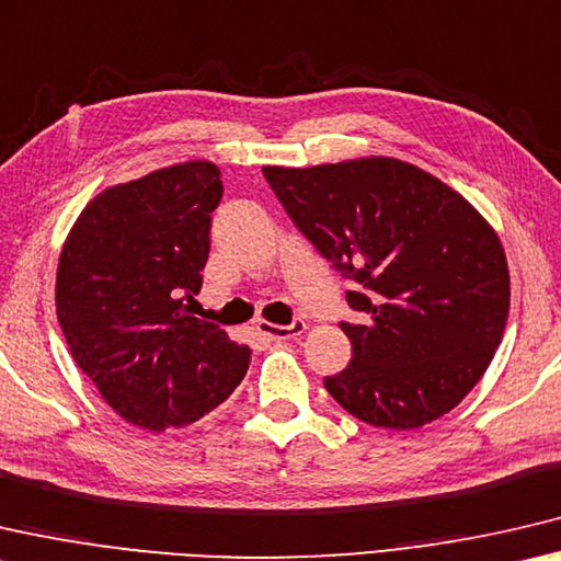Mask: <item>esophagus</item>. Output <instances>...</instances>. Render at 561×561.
I'll return each mask as SVG.
<instances>
[{"label": "esophagus", "mask_w": 561, "mask_h": 561, "mask_svg": "<svg viewBox=\"0 0 561 561\" xmlns=\"http://www.w3.org/2000/svg\"><path fill=\"white\" fill-rule=\"evenodd\" d=\"M259 330L263 335H268L271 341H290V337H298L306 330V320L296 318L290 325H273L268 320H259Z\"/></svg>", "instance_id": "esophagus-1"}]
</instances>
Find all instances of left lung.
<instances>
[{
    "instance_id": "8db88e82",
    "label": "left lung",
    "mask_w": 561,
    "mask_h": 561,
    "mask_svg": "<svg viewBox=\"0 0 561 561\" xmlns=\"http://www.w3.org/2000/svg\"><path fill=\"white\" fill-rule=\"evenodd\" d=\"M298 231L351 280L353 360L325 390L375 427L417 430L488 370L510 313L494 228L433 173L388 156L265 167Z\"/></svg>"
}]
</instances>
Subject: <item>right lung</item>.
Returning a JSON list of instances; mask_svg holds the SVG:
<instances>
[{
	"label": "right lung",
	"mask_w": 561,
	"mask_h": 561,
	"mask_svg": "<svg viewBox=\"0 0 561 561\" xmlns=\"http://www.w3.org/2000/svg\"><path fill=\"white\" fill-rule=\"evenodd\" d=\"M220 169L186 161L101 191L59 255L57 318L108 408L163 433L218 408L251 363L194 296L210 251Z\"/></svg>",
	"instance_id": "right-lung-1"
}]
</instances>
